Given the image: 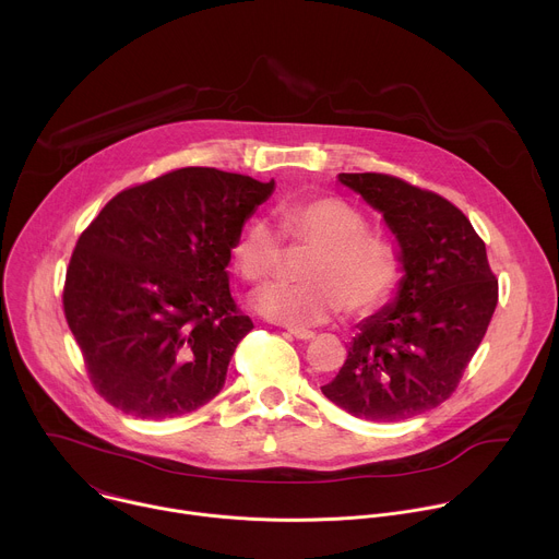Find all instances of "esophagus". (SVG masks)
<instances>
[{"instance_id":"obj_1","label":"esophagus","mask_w":559,"mask_h":559,"mask_svg":"<svg viewBox=\"0 0 559 559\" xmlns=\"http://www.w3.org/2000/svg\"><path fill=\"white\" fill-rule=\"evenodd\" d=\"M296 341H311V338H316V334L313 332H309V330H296V328H292V330H287Z\"/></svg>"}]
</instances>
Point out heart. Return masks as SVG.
Segmentation results:
<instances>
[{"label":"heart","mask_w":559,"mask_h":559,"mask_svg":"<svg viewBox=\"0 0 559 559\" xmlns=\"http://www.w3.org/2000/svg\"><path fill=\"white\" fill-rule=\"evenodd\" d=\"M285 241L309 248L296 285H278L257 296V307L270 321L287 328L328 323L345 309L367 316L389 300L403 276V257L384 236L367 231V218L338 197H309L278 207ZM281 234L254 216L238 231L231 265L248 285L261 287L276 276Z\"/></svg>","instance_id":"heart-1"}]
</instances>
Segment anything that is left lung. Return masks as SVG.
Instances as JSON below:
<instances>
[{
  "label": "left lung",
  "instance_id": "1",
  "mask_svg": "<svg viewBox=\"0 0 559 559\" xmlns=\"http://www.w3.org/2000/svg\"><path fill=\"white\" fill-rule=\"evenodd\" d=\"M380 210L403 250L405 278L391 307L360 323L323 393L347 414L395 423L457 389L498 305L485 241L444 197L382 173L338 175Z\"/></svg>",
  "mask_w": 559,
  "mask_h": 559
}]
</instances>
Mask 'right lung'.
I'll use <instances>...</instances> for the list:
<instances>
[{"mask_svg":"<svg viewBox=\"0 0 559 559\" xmlns=\"http://www.w3.org/2000/svg\"><path fill=\"white\" fill-rule=\"evenodd\" d=\"M272 190L274 179L179 168L121 190L82 231L63 313L106 403L166 420L223 389L236 345L254 330L225 267L246 218Z\"/></svg>","mask_w":559,"mask_h":559,"instance_id":"add662e5","label":"right lung"}]
</instances>
